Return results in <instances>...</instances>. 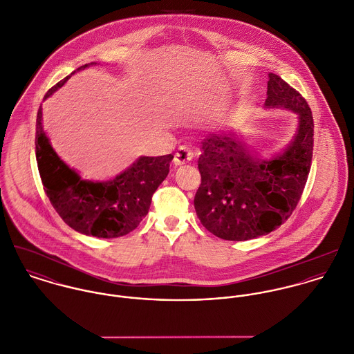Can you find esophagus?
<instances>
[{
  "label": "esophagus",
  "instance_id": "obj_1",
  "mask_svg": "<svg viewBox=\"0 0 354 354\" xmlns=\"http://www.w3.org/2000/svg\"><path fill=\"white\" fill-rule=\"evenodd\" d=\"M194 158V152L191 150H188L187 147H180L176 153H174V159H173V163L176 166H183L185 163H189Z\"/></svg>",
  "mask_w": 354,
  "mask_h": 354
}]
</instances>
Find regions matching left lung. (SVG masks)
Listing matches in <instances>:
<instances>
[{"instance_id":"obj_1","label":"left lung","mask_w":354,"mask_h":354,"mask_svg":"<svg viewBox=\"0 0 354 354\" xmlns=\"http://www.w3.org/2000/svg\"><path fill=\"white\" fill-rule=\"evenodd\" d=\"M266 109L297 114L290 143L260 158L236 132L209 133L198 167L202 184L195 209L203 226L229 241H247L281 226L303 195L313 151V118L306 101L275 73H268Z\"/></svg>"}]
</instances>
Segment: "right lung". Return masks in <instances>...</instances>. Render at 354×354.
Segmentation results:
<instances>
[{
	"mask_svg": "<svg viewBox=\"0 0 354 354\" xmlns=\"http://www.w3.org/2000/svg\"><path fill=\"white\" fill-rule=\"evenodd\" d=\"M97 62L86 64L75 72ZM48 91L51 97L75 73ZM35 153L45 192L54 209L73 230L98 239H115L135 230L149 214L152 195L169 174L173 155L140 156L128 169L106 181H90L69 167L51 147L37 115Z\"/></svg>",
	"mask_w": 354,
	"mask_h": 354,
	"instance_id": "obj_1",
	"label": "right lung"
}]
</instances>
